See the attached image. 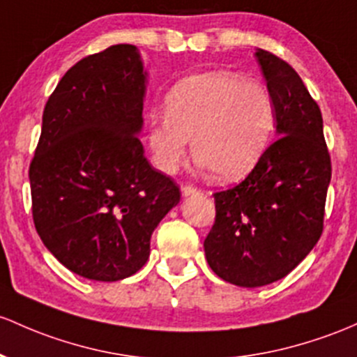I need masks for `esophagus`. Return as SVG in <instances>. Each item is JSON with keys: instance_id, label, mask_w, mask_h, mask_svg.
I'll return each mask as SVG.
<instances>
[{"instance_id": "esophagus-1", "label": "esophagus", "mask_w": 357, "mask_h": 357, "mask_svg": "<svg viewBox=\"0 0 357 357\" xmlns=\"http://www.w3.org/2000/svg\"><path fill=\"white\" fill-rule=\"evenodd\" d=\"M181 191H183V195H185V197H190V195H198L199 193L198 188H195V186H191V185H185V186L181 188Z\"/></svg>"}]
</instances>
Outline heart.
Here are the masks:
<instances>
[{
	"label": "heart",
	"instance_id": "heart-1",
	"mask_svg": "<svg viewBox=\"0 0 357 357\" xmlns=\"http://www.w3.org/2000/svg\"><path fill=\"white\" fill-rule=\"evenodd\" d=\"M276 103L264 83L227 70L197 74L172 88L166 115L152 116L149 146L155 166L174 172L191 151L218 181L248 176L268 151Z\"/></svg>",
	"mask_w": 357,
	"mask_h": 357
}]
</instances>
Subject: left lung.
<instances>
[{
    "instance_id": "1",
    "label": "left lung",
    "mask_w": 357,
    "mask_h": 357,
    "mask_svg": "<svg viewBox=\"0 0 357 357\" xmlns=\"http://www.w3.org/2000/svg\"><path fill=\"white\" fill-rule=\"evenodd\" d=\"M276 103L278 139L248 178L215 198V223L205 238L210 268L227 283L264 287L291 273L324 230L332 166L319 105L296 70L256 50Z\"/></svg>"
}]
</instances>
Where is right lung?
I'll return each mask as SVG.
<instances>
[{
    "label": "right lung",
    "instance_id": "obj_1",
    "mask_svg": "<svg viewBox=\"0 0 357 357\" xmlns=\"http://www.w3.org/2000/svg\"><path fill=\"white\" fill-rule=\"evenodd\" d=\"M147 73L135 45L81 59L59 81L30 164L33 223L54 257L79 276L119 281L151 254V236L181 199L137 135Z\"/></svg>",
    "mask_w": 357,
    "mask_h": 357
}]
</instances>
